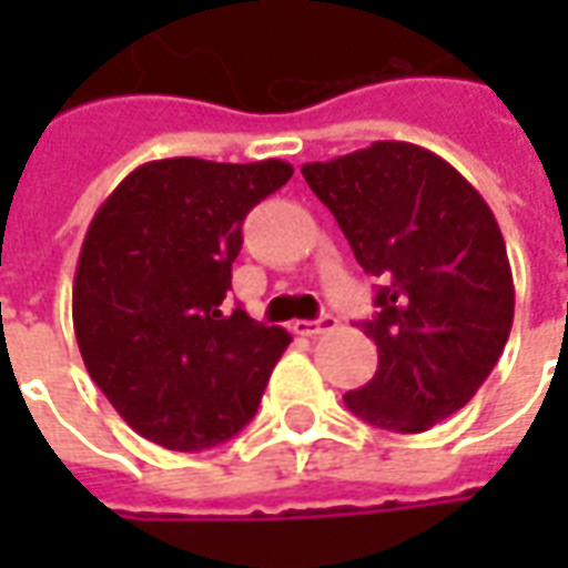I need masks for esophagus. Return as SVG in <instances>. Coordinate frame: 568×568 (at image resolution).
<instances>
[{"label":"esophagus","mask_w":568,"mask_h":568,"mask_svg":"<svg viewBox=\"0 0 568 568\" xmlns=\"http://www.w3.org/2000/svg\"><path fill=\"white\" fill-rule=\"evenodd\" d=\"M332 328H337V320H334L332 313H322L320 320L295 322V332L304 334V337H320V334L332 332Z\"/></svg>","instance_id":"1"}]
</instances>
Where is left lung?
<instances>
[{"mask_svg":"<svg viewBox=\"0 0 568 568\" xmlns=\"http://www.w3.org/2000/svg\"><path fill=\"white\" fill-rule=\"evenodd\" d=\"M301 173L365 273L386 276L362 322L377 374L344 395L346 407L377 428L426 432L475 398L511 334L496 215L450 163L410 142H374Z\"/></svg>","mask_w":568,"mask_h":568,"instance_id":"left-lung-1","label":"left lung"}]
</instances>
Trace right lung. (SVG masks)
I'll use <instances>...</instances> for the list:
<instances>
[{"label":"right lung","instance_id":"1","mask_svg":"<svg viewBox=\"0 0 568 568\" xmlns=\"http://www.w3.org/2000/svg\"><path fill=\"white\" fill-rule=\"evenodd\" d=\"M292 163L166 158L105 197L81 243L72 322L91 381L142 438L194 453L234 438L292 344L224 307L248 210Z\"/></svg>","mask_w":568,"mask_h":568}]
</instances>
